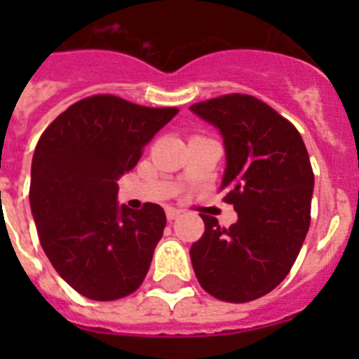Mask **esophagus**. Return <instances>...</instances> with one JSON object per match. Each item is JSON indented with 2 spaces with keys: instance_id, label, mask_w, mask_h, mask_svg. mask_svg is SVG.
I'll use <instances>...</instances> for the list:
<instances>
[{
  "instance_id": "34e87169",
  "label": "esophagus",
  "mask_w": 359,
  "mask_h": 359,
  "mask_svg": "<svg viewBox=\"0 0 359 359\" xmlns=\"http://www.w3.org/2000/svg\"><path fill=\"white\" fill-rule=\"evenodd\" d=\"M180 215H182V210H177V208L172 207L167 208V219H169V221H174V219L180 217Z\"/></svg>"
}]
</instances>
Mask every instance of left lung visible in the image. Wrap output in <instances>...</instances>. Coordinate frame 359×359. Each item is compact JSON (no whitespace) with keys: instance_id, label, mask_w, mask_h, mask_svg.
<instances>
[{"instance_id":"1","label":"left lung","mask_w":359,"mask_h":359,"mask_svg":"<svg viewBox=\"0 0 359 359\" xmlns=\"http://www.w3.org/2000/svg\"><path fill=\"white\" fill-rule=\"evenodd\" d=\"M190 109L223 135V201L239 215L224 228L199 214L205 233L192 244L190 261L212 297L252 302L286 278L307 236L315 187L309 154L293 123L252 95H221Z\"/></svg>"}]
</instances>
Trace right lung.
Masks as SVG:
<instances>
[{
    "instance_id": "obj_1",
    "label": "right lung",
    "mask_w": 359,
    "mask_h": 359,
    "mask_svg": "<svg viewBox=\"0 0 359 359\" xmlns=\"http://www.w3.org/2000/svg\"><path fill=\"white\" fill-rule=\"evenodd\" d=\"M177 107L116 95L72 104L44 129L32 160L30 207L41 246L75 291L100 302L142 286L167 217L160 205L118 207V180Z\"/></svg>"
}]
</instances>
